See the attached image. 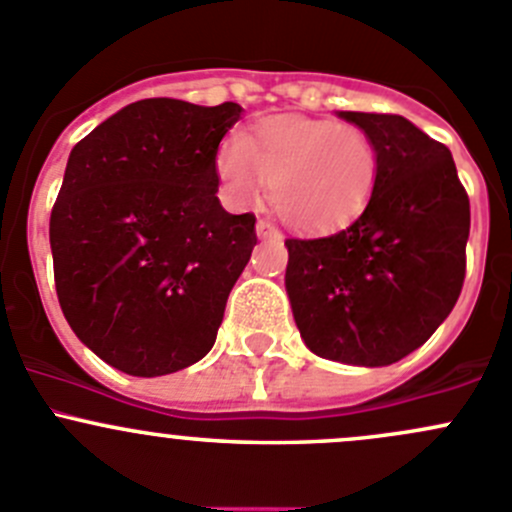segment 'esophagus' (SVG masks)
Instances as JSON below:
<instances>
[{"label":"esophagus","instance_id":"obj_1","mask_svg":"<svg viewBox=\"0 0 512 512\" xmlns=\"http://www.w3.org/2000/svg\"><path fill=\"white\" fill-rule=\"evenodd\" d=\"M257 237H260V240H280L282 235L275 225H270L267 220H260V223H257Z\"/></svg>","mask_w":512,"mask_h":512}]
</instances>
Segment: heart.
<instances>
[{"mask_svg":"<svg viewBox=\"0 0 512 512\" xmlns=\"http://www.w3.org/2000/svg\"><path fill=\"white\" fill-rule=\"evenodd\" d=\"M227 190L247 203L270 188V205L299 232H332L364 213L376 188L374 141L354 123L277 113L218 153Z\"/></svg>","mask_w":512,"mask_h":512,"instance_id":"b5f03b06","label":"heart"}]
</instances>
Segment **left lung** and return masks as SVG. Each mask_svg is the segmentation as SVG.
<instances>
[{
	"label": "left lung",
	"instance_id": "obj_1",
	"mask_svg": "<svg viewBox=\"0 0 512 512\" xmlns=\"http://www.w3.org/2000/svg\"><path fill=\"white\" fill-rule=\"evenodd\" d=\"M374 141L364 213L317 240H285V287L309 352L389 366L421 347L456 307L471 203L451 151L391 113L337 111Z\"/></svg>",
	"mask_w": 512,
	"mask_h": 512
}]
</instances>
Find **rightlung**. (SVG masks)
Wrapping results in <instances>:
<instances>
[{"label":"right lung","mask_w":512,"mask_h":512,"mask_svg":"<svg viewBox=\"0 0 512 512\" xmlns=\"http://www.w3.org/2000/svg\"><path fill=\"white\" fill-rule=\"evenodd\" d=\"M242 106L128 103L79 141L51 210L61 312L113 369L163 376L213 349L257 245L218 200V146Z\"/></svg>","instance_id":"add662e5"}]
</instances>
